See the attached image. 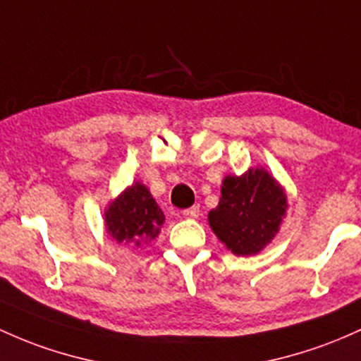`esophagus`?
<instances>
[{
    "label": "esophagus",
    "mask_w": 361,
    "mask_h": 361,
    "mask_svg": "<svg viewBox=\"0 0 361 361\" xmlns=\"http://www.w3.org/2000/svg\"><path fill=\"white\" fill-rule=\"evenodd\" d=\"M183 216H185V217H188V219H197V217L200 216V209L197 207V205H193V207L185 209V211H183Z\"/></svg>",
    "instance_id": "obj_1"
}]
</instances>
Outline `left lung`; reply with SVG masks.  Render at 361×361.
<instances>
[{
	"instance_id": "obj_1",
	"label": "left lung",
	"mask_w": 361,
	"mask_h": 361,
	"mask_svg": "<svg viewBox=\"0 0 361 361\" xmlns=\"http://www.w3.org/2000/svg\"><path fill=\"white\" fill-rule=\"evenodd\" d=\"M286 211V190L267 169L257 166L241 176H224L219 204L207 217L214 235L229 252L250 257L274 240Z\"/></svg>"
}]
</instances>
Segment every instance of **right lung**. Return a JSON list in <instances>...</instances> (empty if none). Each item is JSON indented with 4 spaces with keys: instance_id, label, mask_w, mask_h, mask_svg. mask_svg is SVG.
I'll use <instances>...</instances> for the list:
<instances>
[{
    "instance_id": "right-lung-1",
    "label": "right lung",
    "mask_w": 361,
    "mask_h": 361,
    "mask_svg": "<svg viewBox=\"0 0 361 361\" xmlns=\"http://www.w3.org/2000/svg\"><path fill=\"white\" fill-rule=\"evenodd\" d=\"M104 229L116 243L135 247L157 238L166 217L140 181L126 187L104 209Z\"/></svg>"
}]
</instances>
